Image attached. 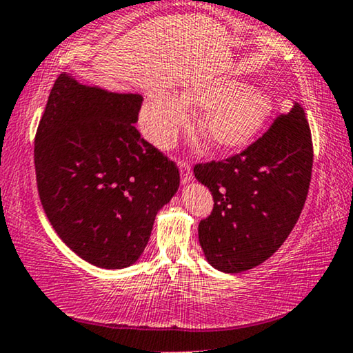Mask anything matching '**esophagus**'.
Instances as JSON below:
<instances>
[{
	"label": "esophagus",
	"instance_id": "obj_1",
	"mask_svg": "<svg viewBox=\"0 0 353 353\" xmlns=\"http://www.w3.org/2000/svg\"><path fill=\"white\" fill-rule=\"evenodd\" d=\"M179 170H181V181L182 183H188L193 179L192 168L187 161H179Z\"/></svg>",
	"mask_w": 353,
	"mask_h": 353
}]
</instances>
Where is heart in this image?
Segmentation results:
<instances>
[{
    "mask_svg": "<svg viewBox=\"0 0 353 353\" xmlns=\"http://www.w3.org/2000/svg\"><path fill=\"white\" fill-rule=\"evenodd\" d=\"M188 107L201 108L200 131L208 145L221 153L241 150L262 131L274 112L265 89L238 79H208L174 92H150L141 112L142 131L158 147H170L188 123Z\"/></svg>",
    "mask_w": 353,
    "mask_h": 353,
    "instance_id": "1",
    "label": "heart"
}]
</instances>
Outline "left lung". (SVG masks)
Returning <instances> with one entry per match:
<instances>
[{
  "label": "left lung",
  "mask_w": 353,
  "mask_h": 353,
  "mask_svg": "<svg viewBox=\"0 0 353 353\" xmlns=\"http://www.w3.org/2000/svg\"><path fill=\"white\" fill-rule=\"evenodd\" d=\"M314 147L304 108L292 103L245 152L193 168L214 198L198 225L206 261L240 274L269 259L294 228L309 193Z\"/></svg>",
  "instance_id": "8db88e82"
}]
</instances>
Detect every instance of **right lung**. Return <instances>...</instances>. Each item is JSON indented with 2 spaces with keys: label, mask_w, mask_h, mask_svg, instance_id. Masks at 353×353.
<instances>
[{
  "label": "right lung",
  "mask_w": 353,
  "mask_h": 353,
  "mask_svg": "<svg viewBox=\"0 0 353 353\" xmlns=\"http://www.w3.org/2000/svg\"><path fill=\"white\" fill-rule=\"evenodd\" d=\"M139 94L56 79L34 137L39 200L61 240L89 264L137 262L179 170L136 129Z\"/></svg>",
  "instance_id": "add662e5"
}]
</instances>
